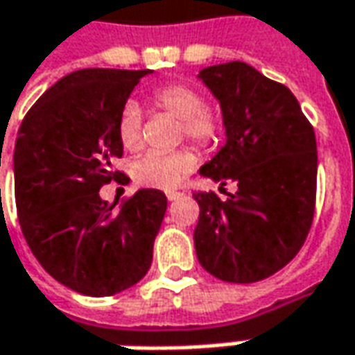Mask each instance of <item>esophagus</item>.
<instances>
[{
	"label": "esophagus",
	"mask_w": 355,
	"mask_h": 355,
	"mask_svg": "<svg viewBox=\"0 0 355 355\" xmlns=\"http://www.w3.org/2000/svg\"><path fill=\"white\" fill-rule=\"evenodd\" d=\"M166 197H168V201H178V199H182L183 193H180V191H168Z\"/></svg>",
	"instance_id": "obj_1"
}]
</instances>
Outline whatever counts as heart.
Masks as SVG:
<instances>
[{"instance_id": "1", "label": "heart", "mask_w": 355, "mask_h": 355, "mask_svg": "<svg viewBox=\"0 0 355 355\" xmlns=\"http://www.w3.org/2000/svg\"><path fill=\"white\" fill-rule=\"evenodd\" d=\"M154 105L182 121V135L201 148L216 144L220 137L218 116L205 109V97L191 85L170 83L156 89ZM116 139L127 152H137L142 146V113L139 103L128 101L121 109L116 119ZM197 164V156L191 150L178 152H146L130 162L128 172L132 180L154 189H170L182 182Z\"/></svg>"}]
</instances>
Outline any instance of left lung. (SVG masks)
<instances>
[{
	"label": "left lung",
	"instance_id": "obj_1",
	"mask_svg": "<svg viewBox=\"0 0 355 355\" xmlns=\"http://www.w3.org/2000/svg\"><path fill=\"white\" fill-rule=\"evenodd\" d=\"M197 78L223 113L225 146L199 173L236 193H195L199 263L230 283H254L293 260L311 230L316 197L315 130L295 95L246 62L203 68Z\"/></svg>",
	"mask_w": 355,
	"mask_h": 355
}]
</instances>
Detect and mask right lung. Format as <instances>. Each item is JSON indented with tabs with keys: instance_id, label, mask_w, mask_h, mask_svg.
Returning a JSON list of instances; mask_svg holds the SVG:
<instances>
[{
	"instance_id": "obj_1",
	"label": "right lung",
	"mask_w": 355,
	"mask_h": 355,
	"mask_svg": "<svg viewBox=\"0 0 355 355\" xmlns=\"http://www.w3.org/2000/svg\"><path fill=\"white\" fill-rule=\"evenodd\" d=\"M152 70L85 68L68 73L28 109L15 140L19 223L46 272L73 291L109 297L139 283L166 215L160 189L116 203L99 197L123 156L116 119Z\"/></svg>"
}]
</instances>
